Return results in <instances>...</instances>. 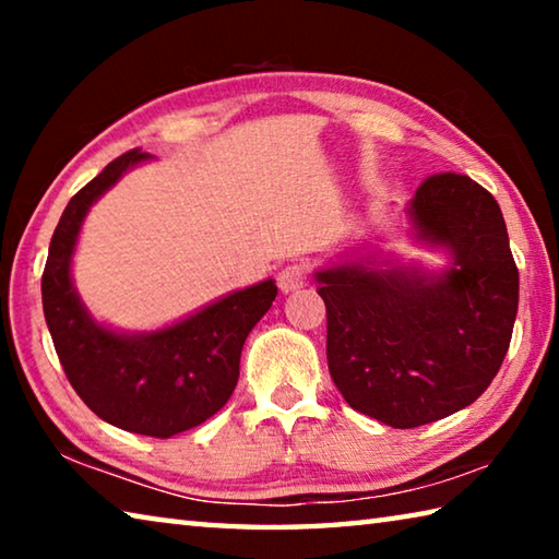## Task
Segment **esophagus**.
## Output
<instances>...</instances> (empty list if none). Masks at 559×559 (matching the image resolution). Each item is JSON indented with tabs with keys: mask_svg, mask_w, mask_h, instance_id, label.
<instances>
[{
	"mask_svg": "<svg viewBox=\"0 0 559 559\" xmlns=\"http://www.w3.org/2000/svg\"><path fill=\"white\" fill-rule=\"evenodd\" d=\"M302 286H306V269L298 266V263H290V266L281 269V273H278V288L283 293L300 290Z\"/></svg>",
	"mask_w": 559,
	"mask_h": 559,
	"instance_id": "esophagus-1",
	"label": "esophagus"
}]
</instances>
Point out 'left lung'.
I'll use <instances>...</instances> for the list:
<instances>
[{
	"mask_svg": "<svg viewBox=\"0 0 559 559\" xmlns=\"http://www.w3.org/2000/svg\"><path fill=\"white\" fill-rule=\"evenodd\" d=\"M406 234L443 269L355 246L318 269L328 367L359 414L392 429L443 419L498 374L518 316V269L493 194L466 175H433L404 206Z\"/></svg>",
	"mask_w": 559,
	"mask_h": 559,
	"instance_id": "obj_1",
	"label": "left lung"
}]
</instances>
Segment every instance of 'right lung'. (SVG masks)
Instances as JSON below:
<instances>
[{
    "instance_id": "add662e5",
    "label": "right lung",
    "mask_w": 559,
    "mask_h": 559,
    "mask_svg": "<svg viewBox=\"0 0 559 559\" xmlns=\"http://www.w3.org/2000/svg\"><path fill=\"white\" fill-rule=\"evenodd\" d=\"M153 155L130 150L71 197L41 276L44 318L71 386L93 414L122 431L169 439L200 427L229 402L253 325L276 300L266 278L231 290L157 330L98 323L73 286V253L86 214L118 179Z\"/></svg>"
}]
</instances>
